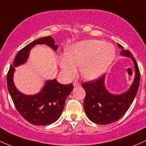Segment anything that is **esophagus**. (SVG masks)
<instances>
[{
	"mask_svg": "<svg viewBox=\"0 0 146 146\" xmlns=\"http://www.w3.org/2000/svg\"><path fill=\"white\" fill-rule=\"evenodd\" d=\"M73 86H74V87H76V86H80V83H79L78 81H77V80H75L74 82H73Z\"/></svg>",
	"mask_w": 146,
	"mask_h": 146,
	"instance_id": "obj_1",
	"label": "esophagus"
}]
</instances>
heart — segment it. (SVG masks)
Here are the masks:
<instances>
[{
  "label": "heart",
  "mask_w": 146,
  "mask_h": 146,
  "mask_svg": "<svg viewBox=\"0 0 146 146\" xmlns=\"http://www.w3.org/2000/svg\"><path fill=\"white\" fill-rule=\"evenodd\" d=\"M115 57V49L109 43L98 40H88L71 45L66 54L59 58V64L68 77L76 73L80 67L82 77L88 80L100 78L106 71Z\"/></svg>",
  "instance_id": "heart-1"
}]
</instances>
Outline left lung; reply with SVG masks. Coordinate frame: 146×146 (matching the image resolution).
I'll use <instances>...</instances> for the list:
<instances>
[{
  "label": "left lung",
  "mask_w": 146,
  "mask_h": 146,
  "mask_svg": "<svg viewBox=\"0 0 146 146\" xmlns=\"http://www.w3.org/2000/svg\"><path fill=\"white\" fill-rule=\"evenodd\" d=\"M122 56L130 57L135 64V78L130 89L121 95L110 94L104 85L103 75L98 80L86 82L82 84L86 92L84 108L88 119L95 123L106 125L121 119L130 108L138 91L140 82V71L136 60L129 50L123 49L121 44Z\"/></svg>",
  "instance_id": "1"
}]
</instances>
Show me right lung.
Listing matches in <instances>:
<instances>
[{
    "instance_id": "obj_1",
    "label": "right lung",
    "mask_w": 146,
    "mask_h": 146,
    "mask_svg": "<svg viewBox=\"0 0 146 146\" xmlns=\"http://www.w3.org/2000/svg\"><path fill=\"white\" fill-rule=\"evenodd\" d=\"M51 36L44 37L29 43L17 53L14 65L10 66L7 75L8 90L15 107L21 116L28 122L36 125H46L59 119L64 109L65 101L73 88V84L63 85L56 80H48L38 94L26 95L17 90L13 82L15 66L23 64L27 60L30 50L35 45L44 44L58 49V46Z\"/></svg>"
}]
</instances>
